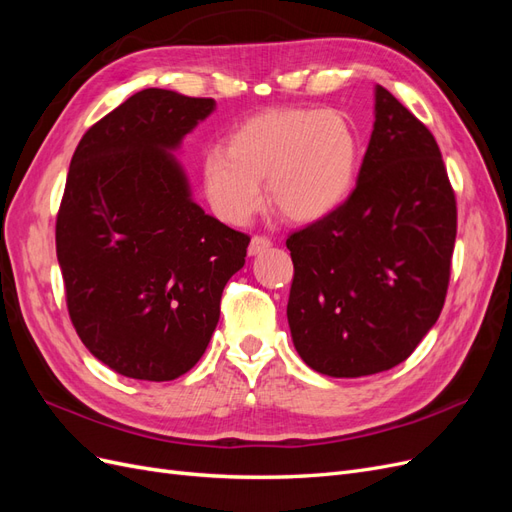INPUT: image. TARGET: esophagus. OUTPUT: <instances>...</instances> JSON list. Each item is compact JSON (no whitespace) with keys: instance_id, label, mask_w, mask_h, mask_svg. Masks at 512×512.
<instances>
[{"instance_id":"esophagus-1","label":"esophagus","mask_w":512,"mask_h":512,"mask_svg":"<svg viewBox=\"0 0 512 512\" xmlns=\"http://www.w3.org/2000/svg\"><path fill=\"white\" fill-rule=\"evenodd\" d=\"M269 247H271V239L256 235V237H252L250 247H247V254H250V256H258V254H262V252H267Z\"/></svg>"}]
</instances>
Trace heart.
I'll return each mask as SVG.
<instances>
[{
  "mask_svg": "<svg viewBox=\"0 0 512 512\" xmlns=\"http://www.w3.org/2000/svg\"><path fill=\"white\" fill-rule=\"evenodd\" d=\"M359 160V136L342 113L280 108L247 119L226 149L207 151L200 177L213 213L228 224H245L262 207L267 177L273 205L312 224L346 203Z\"/></svg>",
  "mask_w": 512,
  "mask_h": 512,
  "instance_id": "obj_1",
  "label": "heart"
}]
</instances>
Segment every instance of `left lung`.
<instances>
[{"label": "left lung", "instance_id": "1", "mask_svg": "<svg viewBox=\"0 0 512 512\" xmlns=\"http://www.w3.org/2000/svg\"><path fill=\"white\" fill-rule=\"evenodd\" d=\"M356 188L329 218L292 232V344L318 374L361 378L406 361L436 324L451 277L455 192L436 138L391 91Z\"/></svg>", "mask_w": 512, "mask_h": 512}]
</instances>
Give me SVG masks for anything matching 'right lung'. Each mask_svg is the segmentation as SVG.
Returning a JSON list of instances; mask_svg holds the SVG:
<instances>
[{
  "mask_svg": "<svg viewBox=\"0 0 512 512\" xmlns=\"http://www.w3.org/2000/svg\"><path fill=\"white\" fill-rule=\"evenodd\" d=\"M211 98L149 87L91 126L57 213V260L85 348L117 374L164 382L190 371L220 320L250 237L194 203L175 153Z\"/></svg>",
  "mask_w": 512,
  "mask_h": 512,
  "instance_id": "1",
  "label": "right lung"
}]
</instances>
